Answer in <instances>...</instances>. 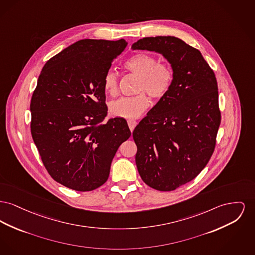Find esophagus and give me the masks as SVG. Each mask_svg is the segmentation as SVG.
Returning <instances> with one entry per match:
<instances>
[{
	"instance_id": "esophagus-1",
	"label": "esophagus",
	"mask_w": 255,
	"mask_h": 255,
	"mask_svg": "<svg viewBox=\"0 0 255 255\" xmlns=\"http://www.w3.org/2000/svg\"><path fill=\"white\" fill-rule=\"evenodd\" d=\"M127 122H128V126H129L131 132H133L134 129H135V125H136V121L135 120H128Z\"/></svg>"
}]
</instances>
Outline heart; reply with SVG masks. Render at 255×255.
<instances>
[{
	"label": "heart",
	"instance_id": "heart-1",
	"mask_svg": "<svg viewBox=\"0 0 255 255\" xmlns=\"http://www.w3.org/2000/svg\"><path fill=\"white\" fill-rule=\"evenodd\" d=\"M124 67L138 76L135 96L121 97L110 104V113L115 117L132 119L140 116L150 105L145 91L154 99L166 95L173 83V70L167 63H160L157 58L145 53H137L125 61ZM103 88L106 93L116 96L119 92V78L114 71L104 76Z\"/></svg>",
	"mask_w": 255,
	"mask_h": 255
}]
</instances>
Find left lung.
I'll return each instance as SVG.
<instances>
[{"mask_svg": "<svg viewBox=\"0 0 255 255\" xmlns=\"http://www.w3.org/2000/svg\"><path fill=\"white\" fill-rule=\"evenodd\" d=\"M132 49L162 54L173 70L170 90L133 132L142 181L173 191L195 178L215 150L221 124L217 79L201 53L177 37H144Z\"/></svg>", "mask_w": 255, "mask_h": 255, "instance_id": "obj_1", "label": "left lung"}]
</instances>
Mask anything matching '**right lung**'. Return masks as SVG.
I'll list each match as a JSON object with an SVG mask.
<instances>
[{"instance_id": "obj_1", "label": "right lung", "mask_w": 255, "mask_h": 255, "mask_svg": "<svg viewBox=\"0 0 255 255\" xmlns=\"http://www.w3.org/2000/svg\"><path fill=\"white\" fill-rule=\"evenodd\" d=\"M127 42L82 39L46 62L30 100V132L42 163L61 185L89 192L108 180L112 161L131 132L107 116L103 80Z\"/></svg>"}]
</instances>
